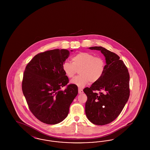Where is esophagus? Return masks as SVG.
<instances>
[{
	"label": "esophagus",
	"mask_w": 150,
	"mask_h": 150,
	"mask_svg": "<svg viewBox=\"0 0 150 150\" xmlns=\"http://www.w3.org/2000/svg\"><path fill=\"white\" fill-rule=\"evenodd\" d=\"M78 92L79 94H82V93H83V91L81 88H79Z\"/></svg>",
	"instance_id": "34e87169"
}]
</instances>
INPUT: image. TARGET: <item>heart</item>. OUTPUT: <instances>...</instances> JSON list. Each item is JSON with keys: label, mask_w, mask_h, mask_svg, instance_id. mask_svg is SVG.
I'll use <instances>...</instances> for the list:
<instances>
[{"label": "heart", "mask_w": 150, "mask_h": 150, "mask_svg": "<svg viewBox=\"0 0 150 150\" xmlns=\"http://www.w3.org/2000/svg\"><path fill=\"white\" fill-rule=\"evenodd\" d=\"M106 68V62L102 57L88 52H80L72 58V63L65 61L62 64V70L68 78L74 76L79 70V75L71 81L72 84L83 88L89 81L94 83L98 81Z\"/></svg>", "instance_id": "obj_1"}]
</instances>
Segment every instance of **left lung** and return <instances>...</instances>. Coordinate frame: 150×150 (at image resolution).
Masks as SVG:
<instances>
[{
    "instance_id": "obj_1",
    "label": "left lung",
    "mask_w": 150,
    "mask_h": 150,
    "mask_svg": "<svg viewBox=\"0 0 150 150\" xmlns=\"http://www.w3.org/2000/svg\"><path fill=\"white\" fill-rule=\"evenodd\" d=\"M100 50L105 57L106 68L100 80L83 91L87 96L86 114L94 124H109L121 113L129 97V74L116 54L102 47L88 48Z\"/></svg>"
}]
</instances>
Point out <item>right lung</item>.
I'll return each mask as SVG.
<instances>
[{"mask_svg": "<svg viewBox=\"0 0 150 150\" xmlns=\"http://www.w3.org/2000/svg\"><path fill=\"white\" fill-rule=\"evenodd\" d=\"M69 55V50L64 49L40 53L25 70L22 92L31 112L44 123L56 124L63 121L78 93V86L74 84L61 89L69 81L62 70Z\"/></svg>", "mask_w": 150, "mask_h": 150, "instance_id": "obj_1", "label": "right lung"}]
</instances>
